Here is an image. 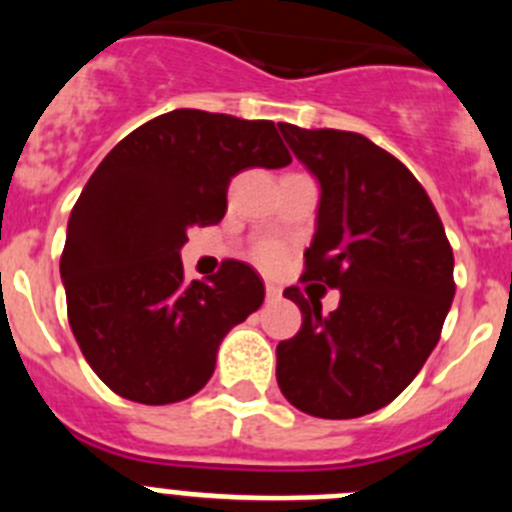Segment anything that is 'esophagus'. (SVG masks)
<instances>
[{"mask_svg":"<svg viewBox=\"0 0 512 512\" xmlns=\"http://www.w3.org/2000/svg\"><path fill=\"white\" fill-rule=\"evenodd\" d=\"M282 297V289L277 287V284H266V300H279Z\"/></svg>","mask_w":512,"mask_h":512,"instance_id":"esophagus-1","label":"esophagus"}]
</instances>
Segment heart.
Here are the masks:
<instances>
[{"label":"heart","mask_w":512,"mask_h":512,"mask_svg":"<svg viewBox=\"0 0 512 512\" xmlns=\"http://www.w3.org/2000/svg\"><path fill=\"white\" fill-rule=\"evenodd\" d=\"M284 246L277 241H264L256 246V261H259L264 269H277V266H282L284 261Z\"/></svg>","instance_id":"obj_1"}]
</instances>
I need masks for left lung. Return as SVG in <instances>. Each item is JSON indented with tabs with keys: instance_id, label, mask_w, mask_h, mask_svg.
<instances>
[{
	"instance_id": "1",
	"label": "left lung",
	"mask_w": 512,
	"mask_h": 512,
	"mask_svg": "<svg viewBox=\"0 0 512 512\" xmlns=\"http://www.w3.org/2000/svg\"><path fill=\"white\" fill-rule=\"evenodd\" d=\"M320 182L302 282L341 289L323 315L300 287L297 336L277 346V382L297 410L346 420L390 405L423 369L454 300V251L423 184L392 153L346 130L279 122Z\"/></svg>"
}]
</instances>
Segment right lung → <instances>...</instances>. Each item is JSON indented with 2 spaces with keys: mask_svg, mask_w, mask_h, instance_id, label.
Returning <instances> with one entry per match:
<instances>
[{
  "mask_svg": "<svg viewBox=\"0 0 512 512\" xmlns=\"http://www.w3.org/2000/svg\"><path fill=\"white\" fill-rule=\"evenodd\" d=\"M289 161L271 120L202 110L153 117L104 156L71 210L61 279L76 343L112 392L171 405L205 387L264 282L233 259L187 282L179 251L189 230L223 220L238 171Z\"/></svg>",
  "mask_w": 512,
  "mask_h": 512,
  "instance_id": "add662e5",
  "label": "right lung"
}]
</instances>
